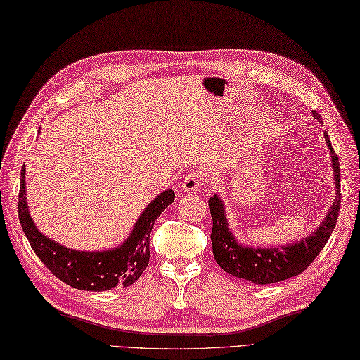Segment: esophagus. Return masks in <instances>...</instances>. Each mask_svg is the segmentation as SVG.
I'll list each match as a JSON object with an SVG mask.
<instances>
[{
    "mask_svg": "<svg viewBox=\"0 0 360 360\" xmlns=\"http://www.w3.org/2000/svg\"><path fill=\"white\" fill-rule=\"evenodd\" d=\"M180 186H181V191H184V192L198 191L201 186V174L197 171H192V172L186 174V176L181 179Z\"/></svg>",
    "mask_w": 360,
    "mask_h": 360,
    "instance_id": "34e87169",
    "label": "esophagus"
}]
</instances>
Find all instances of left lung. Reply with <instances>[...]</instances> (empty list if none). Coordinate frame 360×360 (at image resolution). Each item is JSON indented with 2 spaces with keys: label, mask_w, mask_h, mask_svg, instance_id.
Masks as SVG:
<instances>
[{
  "label": "left lung",
  "mask_w": 360,
  "mask_h": 360,
  "mask_svg": "<svg viewBox=\"0 0 360 360\" xmlns=\"http://www.w3.org/2000/svg\"><path fill=\"white\" fill-rule=\"evenodd\" d=\"M314 116L318 122H323L316 112H314ZM324 138L330 151V159H332L336 197L321 224L309 236L281 247L244 245L230 230L224 201L217 193L210 197L209 209L213 221L210 235L213 257L226 273L255 285L277 283V281L303 273L321 252L335 230L338 212L341 207V169H339L338 156L330 143L327 131H324Z\"/></svg>",
  "instance_id": "1"
}]
</instances>
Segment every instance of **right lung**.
Masks as SVG:
<instances>
[{
	"mask_svg": "<svg viewBox=\"0 0 360 360\" xmlns=\"http://www.w3.org/2000/svg\"><path fill=\"white\" fill-rule=\"evenodd\" d=\"M21 176L18 200L19 222L36 256L57 278L75 289L101 292L113 288L131 286L141 277L150 262L151 229L154 221L176 198L172 189L160 192L143 209L129 238L122 244L100 251H80L59 244L36 227L27 206L25 167Z\"/></svg>",
	"mask_w": 360,
	"mask_h": 360,
	"instance_id": "1",
	"label": "right lung"
}]
</instances>
